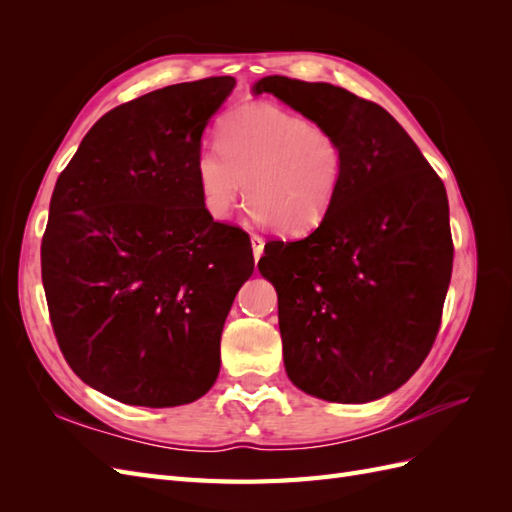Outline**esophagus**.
<instances>
[{"mask_svg":"<svg viewBox=\"0 0 512 512\" xmlns=\"http://www.w3.org/2000/svg\"><path fill=\"white\" fill-rule=\"evenodd\" d=\"M250 241H252V252H254V260L258 262V258L262 256V250H265V241H262V237H258V235H252V237H250Z\"/></svg>","mask_w":512,"mask_h":512,"instance_id":"34e87169","label":"esophagus"}]
</instances>
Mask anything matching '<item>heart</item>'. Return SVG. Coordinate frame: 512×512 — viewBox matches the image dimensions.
Segmentation results:
<instances>
[{
	"label": "heart",
	"mask_w": 512,
	"mask_h": 512,
	"mask_svg": "<svg viewBox=\"0 0 512 512\" xmlns=\"http://www.w3.org/2000/svg\"><path fill=\"white\" fill-rule=\"evenodd\" d=\"M344 170V147L335 134L284 108L250 104L224 119L220 149L198 153L196 183L215 222L230 218L245 190L256 224L303 235L329 215Z\"/></svg>",
	"instance_id": "1"
}]
</instances>
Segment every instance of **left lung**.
<instances>
[{
  "label": "left lung",
  "mask_w": 512,
  "mask_h": 512,
  "mask_svg": "<svg viewBox=\"0 0 512 512\" xmlns=\"http://www.w3.org/2000/svg\"><path fill=\"white\" fill-rule=\"evenodd\" d=\"M252 91L335 134L346 156L327 218L301 241H269L258 262L286 374L324 401H376L410 380L440 329L453 271L444 183L393 115L348 89L265 76Z\"/></svg>",
  "instance_id": "1"
}]
</instances>
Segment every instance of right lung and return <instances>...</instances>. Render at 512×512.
<instances>
[{"label":"right lung","instance_id":"right-lung-1","mask_svg":"<svg viewBox=\"0 0 512 512\" xmlns=\"http://www.w3.org/2000/svg\"><path fill=\"white\" fill-rule=\"evenodd\" d=\"M235 85L211 76L113 108L55 183L42 237L53 331L74 374L121 404H192L218 380L254 256L205 211L196 158Z\"/></svg>","mask_w":512,"mask_h":512}]
</instances>
